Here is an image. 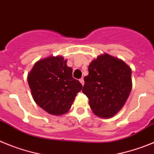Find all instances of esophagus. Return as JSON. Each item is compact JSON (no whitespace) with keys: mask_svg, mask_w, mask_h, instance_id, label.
Here are the masks:
<instances>
[{"mask_svg":"<svg viewBox=\"0 0 154 154\" xmlns=\"http://www.w3.org/2000/svg\"><path fill=\"white\" fill-rule=\"evenodd\" d=\"M79 82H81L82 85H84V79H82V78L80 79H79Z\"/></svg>","mask_w":154,"mask_h":154,"instance_id":"34e87169","label":"esophagus"}]
</instances>
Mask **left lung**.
Returning a JSON list of instances; mask_svg holds the SVG:
<instances>
[{
  "instance_id": "1",
  "label": "left lung",
  "mask_w": 154,
  "mask_h": 154,
  "mask_svg": "<svg viewBox=\"0 0 154 154\" xmlns=\"http://www.w3.org/2000/svg\"><path fill=\"white\" fill-rule=\"evenodd\" d=\"M131 74L129 65L107 53L91 62L82 92L95 115L109 119L119 112L131 92Z\"/></svg>"
}]
</instances>
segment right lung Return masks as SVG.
<instances>
[{
	"mask_svg": "<svg viewBox=\"0 0 154 154\" xmlns=\"http://www.w3.org/2000/svg\"><path fill=\"white\" fill-rule=\"evenodd\" d=\"M31 96L36 104L54 116L67 113L82 85L72 77V69L63 56L40 59L28 74Z\"/></svg>",
	"mask_w": 154,
	"mask_h": 154,
	"instance_id": "right-lung-1",
	"label": "right lung"
}]
</instances>
